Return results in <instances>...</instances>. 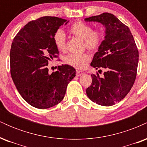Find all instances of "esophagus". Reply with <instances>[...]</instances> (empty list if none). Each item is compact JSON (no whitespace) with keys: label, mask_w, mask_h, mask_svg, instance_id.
<instances>
[{"label":"esophagus","mask_w":147,"mask_h":147,"mask_svg":"<svg viewBox=\"0 0 147 147\" xmlns=\"http://www.w3.org/2000/svg\"><path fill=\"white\" fill-rule=\"evenodd\" d=\"M83 75H84V72H83V71L77 70V72H76V75H77V77H79V76H82Z\"/></svg>","instance_id":"34e87169"}]
</instances>
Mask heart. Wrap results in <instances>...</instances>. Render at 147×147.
<instances>
[{"instance_id": "heart-1", "label": "heart", "mask_w": 147, "mask_h": 147, "mask_svg": "<svg viewBox=\"0 0 147 147\" xmlns=\"http://www.w3.org/2000/svg\"><path fill=\"white\" fill-rule=\"evenodd\" d=\"M69 32L84 40L85 46L91 51L97 50L100 47L104 37L103 32L101 30H92L90 25L81 21L73 23L69 28ZM53 41L55 46L59 50L64 51L65 50L66 38L63 30H57L54 34ZM90 58V55L87 52L72 53L66 57L65 61L69 65L75 68L82 69L85 68Z\"/></svg>"}]
</instances>
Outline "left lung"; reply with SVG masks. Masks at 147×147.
Instances as JSON below:
<instances>
[{"label": "left lung", "mask_w": 147, "mask_h": 147, "mask_svg": "<svg viewBox=\"0 0 147 147\" xmlns=\"http://www.w3.org/2000/svg\"><path fill=\"white\" fill-rule=\"evenodd\" d=\"M85 21L98 22L105 28V36L94 55L90 65L103 68L104 75H91L92 84L86 94L92 102L110 106L119 102L133 87L139 53L134 38L126 25L110 13L91 16Z\"/></svg>", "instance_id": "1"}]
</instances>
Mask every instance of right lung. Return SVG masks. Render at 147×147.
<instances>
[{
  "instance_id": "right-lung-1",
  "label": "right lung",
  "mask_w": 147,
  "mask_h": 147,
  "mask_svg": "<svg viewBox=\"0 0 147 147\" xmlns=\"http://www.w3.org/2000/svg\"><path fill=\"white\" fill-rule=\"evenodd\" d=\"M68 22L55 16L32 21L18 32L11 43V78L21 97L33 107L45 109L58 104L75 77L76 70L71 65H59L52 74L47 68L49 61L59 53L54 34Z\"/></svg>"
}]
</instances>
